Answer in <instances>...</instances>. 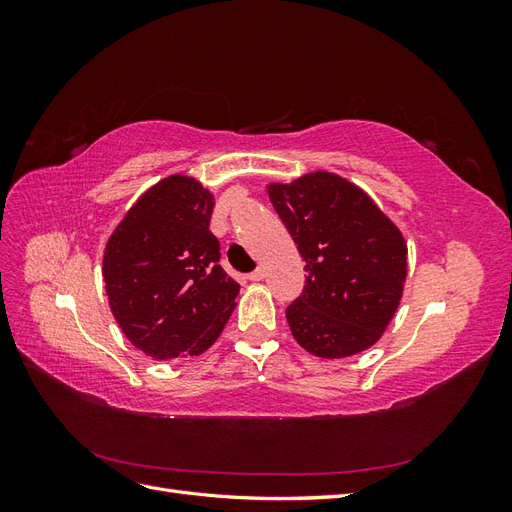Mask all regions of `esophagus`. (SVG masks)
Wrapping results in <instances>:
<instances>
[{
  "instance_id": "1",
  "label": "esophagus",
  "mask_w": 512,
  "mask_h": 512,
  "mask_svg": "<svg viewBox=\"0 0 512 512\" xmlns=\"http://www.w3.org/2000/svg\"><path fill=\"white\" fill-rule=\"evenodd\" d=\"M262 277H265V269H262V267H258L256 271H252L250 275H247V280H252V282H260V280H262Z\"/></svg>"
}]
</instances>
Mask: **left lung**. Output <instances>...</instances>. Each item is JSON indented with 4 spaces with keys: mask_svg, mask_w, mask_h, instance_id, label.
Returning <instances> with one entry per match:
<instances>
[{
    "mask_svg": "<svg viewBox=\"0 0 512 512\" xmlns=\"http://www.w3.org/2000/svg\"><path fill=\"white\" fill-rule=\"evenodd\" d=\"M267 190L307 271L301 297L286 309L294 339L320 359L374 346L404 294L401 230L359 185L327 170Z\"/></svg>",
    "mask_w": 512,
    "mask_h": 512,
    "instance_id": "1",
    "label": "left lung"
}]
</instances>
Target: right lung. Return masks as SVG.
I'll list each match as a JSON object with an SVG mask.
<instances>
[{"label":"right lung","mask_w":512,"mask_h":512,"mask_svg":"<svg viewBox=\"0 0 512 512\" xmlns=\"http://www.w3.org/2000/svg\"><path fill=\"white\" fill-rule=\"evenodd\" d=\"M213 194L170 175L136 200L106 243L102 275L123 335L160 361L203 354L235 309L239 284L209 230Z\"/></svg>","instance_id":"obj_1"}]
</instances>
